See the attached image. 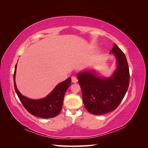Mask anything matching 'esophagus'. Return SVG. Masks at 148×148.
Listing matches in <instances>:
<instances>
[{"instance_id":"obj_1","label":"esophagus","mask_w":148,"mask_h":148,"mask_svg":"<svg viewBox=\"0 0 148 148\" xmlns=\"http://www.w3.org/2000/svg\"><path fill=\"white\" fill-rule=\"evenodd\" d=\"M71 82H72L74 83H77L78 82L77 78L76 77H75V76H72V77H71Z\"/></svg>"}]
</instances>
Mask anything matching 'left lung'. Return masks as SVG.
I'll use <instances>...</instances> for the list:
<instances>
[{"label":"left lung","mask_w":148,"mask_h":148,"mask_svg":"<svg viewBox=\"0 0 148 148\" xmlns=\"http://www.w3.org/2000/svg\"><path fill=\"white\" fill-rule=\"evenodd\" d=\"M110 52L116 56L118 65L112 77L101 78L91 71L77 75L84 105L94 115L107 114L117 109L128 88L130 71L126 57L115 44Z\"/></svg>","instance_id":"obj_1"}]
</instances>
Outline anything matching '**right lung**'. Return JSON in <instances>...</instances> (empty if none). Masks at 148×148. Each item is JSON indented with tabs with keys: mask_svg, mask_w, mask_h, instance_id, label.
Returning a JSON list of instances; mask_svg holds the SVG:
<instances>
[{
	"mask_svg": "<svg viewBox=\"0 0 148 148\" xmlns=\"http://www.w3.org/2000/svg\"><path fill=\"white\" fill-rule=\"evenodd\" d=\"M16 64L15 65L13 82L16 95L21 104L28 112L34 116L43 119H49L56 117L62 108L64 97L66 89L71 84V78L59 83L49 95L44 99L33 100L22 96L16 86L15 77Z\"/></svg>",
	"mask_w": 148,
	"mask_h": 148,
	"instance_id": "1",
	"label": "right lung"
}]
</instances>
